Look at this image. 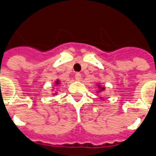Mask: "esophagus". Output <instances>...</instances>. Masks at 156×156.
<instances>
[{"label": "esophagus", "mask_w": 156, "mask_h": 156, "mask_svg": "<svg viewBox=\"0 0 156 156\" xmlns=\"http://www.w3.org/2000/svg\"><path fill=\"white\" fill-rule=\"evenodd\" d=\"M75 78H76V80H81V75H80V73H76Z\"/></svg>", "instance_id": "1"}]
</instances>
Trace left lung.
<instances>
[{"label": "left lung", "instance_id": "left-lung-1", "mask_svg": "<svg viewBox=\"0 0 156 156\" xmlns=\"http://www.w3.org/2000/svg\"><path fill=\"white\" fill-rule=\"evenodd\" d=\"M98 88H99V90H98V92H99V91H102V90H105V87H101L100 85H98Z\"/></svg>", "mask_w": 156, "mask_h": 156}]
</instances>
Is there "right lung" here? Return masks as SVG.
I'll use <instances>...</instances> for the list:
<instances>
[{
	"label": "right lung",
	"mask_w": 156,
	"mask_h": 156,
	"mask_svg": "<svg viewBox=\"0 0 156 156\" xmlns=\"http://www.w3.org/2000/svg\"><path fill=\"white\" fill-rule=\"evenodd\" d=\"M59 83H60V82H59V80H56V81H55V86H58Z\"/></svg>",
	"instance_id": "right-lung-1"
}]
</instances>
